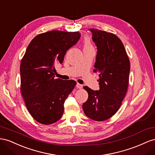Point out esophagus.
I'll use <instances>...</instances> for the list:
<instances>
[{
  "mask_svg": "<svg viewBox=\"0 0 155 155\" xmlns=\"http://www.w3.org/2000/svg\"><path fill=\"white\" fill-rule=\"evenodd\" d=\"M76 87H77V88H78V89H82L83 86H82V84H80L77 83V85H76Z\"/></svg>",
  "mask_w": 155,
  "mask_h": 155,
  "instance_id": "34e87169",
  "label": "esophagus"
}]
</instances>
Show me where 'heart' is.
<instances>
[{
  "instance_id": "obj_1",
  "label": "heart",
  "mask_w": 155,
  "mask_h": 155,
  "mask_svg": "<svg viewBox=\"0 0 155 155\" xmlns=\"http://www.w3.org/2000/svg\"><path fill=\"white\" fill-rule=\"evenodd\" d=\"M93 48V47L90 39L88 38H86L84 41V48Z\"/></svg>"
}]
</instances>
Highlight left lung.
<instances>
[{
  "instance_id": "1",
  "label": "left lung",
  "mask_w": 155,
  "mask_h": 155,
  "mask_svg": "<svg viewBox=\"0 0 155 155\" xmlns=\"http://www.w3.org/2000/svg\"><path fill=\"white\" fill-rule=\"evenodd\" d=\"M92 39L97 47L94 71L99 73V90L87 86L88 94L82 109L93 120L103 121L113 116L120 108L129 82L130 61L124 45L116 35L91 29Z\"/></svg>"
}]
</instances>
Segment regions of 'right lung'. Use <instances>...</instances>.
I'll return each mask as SVG.
<instances>
[{
    "instance_id": "1",
    "label": "right lung",
    "mask_w": 155,
    "mask_h": 155,
    "mask_svg": "<svg viewBox=\"0 0 155 155\" xmlns=\"http://www.w3.org/2000/svg\"><path fill=\"white\" fill-rule=\"evenodd\" d=\"M79 32L52 30L38 34L21 60V92L32 117L51 125L62 116L64 103L77 82L54 78L55 65L62 64L66 52L80 39Z\"/></svg>"
}]
</instances>
